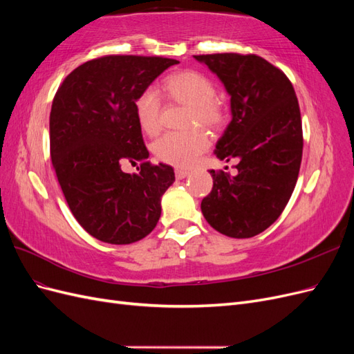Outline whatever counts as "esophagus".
<instances>
[{
  "mask_svg": "<svg viewBox=\"0 0 354 354\" xmlns=\"http://www.w3.org/2000/svg\"><path fill=\"white\" fill-rule=\"evenodd\" d=\"M187 176H189V171H186V169H176V177H177L178 180L186 178Z\"/></svg>",
  "mask_w": 354,
  "mask_h": 354,
  "instance_id": "34e87169",
  "label": "esophagus"
}]
</instances>
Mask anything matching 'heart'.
<instances>
[{
  "mask_svg": "<svg viewBox=\"0 0 354 354\" xmlns=\"http://www.w3.org/2000/svg\"><path fill=\"white\" fill-rule=\"evenodd\" d=\"M162 90L171 100L189 108L187 125L201 124L208 128H218L224 121V111L214 97V84L196 71H180L168 75L162 82ZM134 113L142 130L153 136L159 131L160 99L155 90L146 88L134 100ZM209 140L201 128L186 131H169L159 137L153 145L155 155L174 167H190L201 153L208 149Z\"/></svg>",
  "mask_w": 354,
  "mask_h": 354,
  "instance_id": "1",
  "label": "heart"
}]
</instances>
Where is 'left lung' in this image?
Masks as SVG:
<instances>
[{
	"label": "left lung",
	"instance_id": "left-lung-1",
	"mask_svg": "<svg viewBox=\"0 0 354 354\" xmlns=\"http://www.w3.org/2000/svg\"><path fill=\"white\" fill-rule=\"evenodd\" d=\"M194 57L217 75L230 95L232 121L214 153L226 162L239 160L236 176L209 171L214 185L201 209L217 232L252 238L279 218L297 183L303 156L297 95L286 75L263 57Z\"/></svg>",
	"mask_w": 354,
	"mask_h": 354
}]
</instances>
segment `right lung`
Masks as SVG:
<instances>
[{
	"label": "right lung",
	"instance_id": "add662e5",
	"mask_svg": "<svg viewBox=\"0 0 354 354\" xmlns=\"http://www.w3.org/2000/svg\"><path fill=\"white\" fill-rule=\"evenodd\" d=\"M174 59L106 56L72 71L50 113V153L73 217L93 238L128 245L146 238L160 217L174 169L147 162L134 100ZM141 171L124 174L126 160Z\"/></svg>",
	"mask_w": 354,
	"mask_h": 354
}]
</instances>
